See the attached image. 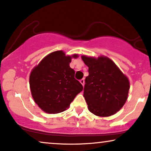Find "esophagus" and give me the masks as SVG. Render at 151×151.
I'll return each instance as SVG.
<instances>
[{"instance_id":"esophagus-1","label":"esophagus","mask_w":151,"mask_h":151,"mask_svg":"<svg viewBox=\"0 0 151 151\" xmlns=\"http://www.w3.org/2000/svg\"><path fill=\"white\" fill-rule=\"evenodd\" d=\"M80 83H81L82 85H83V86H84V85H85V80L81 79V80H80Z\"/></svg>"}]
</instances>
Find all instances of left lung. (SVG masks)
<instances>
[{
  "label": "left lung",
  "instance_id": "1",
  "mask_svg": "<svg viewBox=\"0 0 151 151\" xmlns=\"http://www.w3.org/2000/svg\"><path fill=\"white\" fill-rule=\"evenodd\" d=\"M82 60L89 67L84 87V97L89 110L99 116L114 114L128 99V78L114 62L105 57L96 59L83 55Z\"/></svg>",
  "mask_w": 151,
  "mask_h": 151
}]
</instances>
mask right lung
I'll return each instance as SVG.
<instances>
[{
  "label": "right lung",
  "mask_w": 151,
  "mask_h": 151,
  "mask_svg": "<svg viewBox=\"0 0 151 151\" xmlns=\"http://www.w3.org/2000/svg\"><path fill=\"white\" fill-rule=\"evenodd\" d=\"M76 58L78 55H73ZM71 56L62 50L43 59L30 76L33 99L48 114H57L68 108L75 97L83 91L82 84L75 78V71L69 66Z\"/></svg>",
  "instance_id": "right-lung-1"
}]
</instances>
